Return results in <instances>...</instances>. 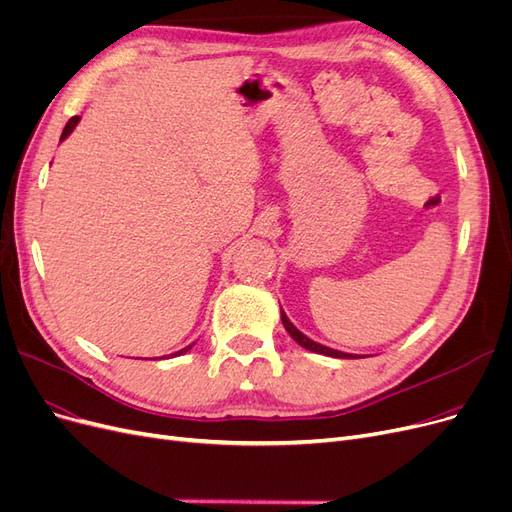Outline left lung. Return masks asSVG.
<instances>
[{"label":"left lung","instance_id":"left-lung-1","mask_svg":"<svg viewBox=\"0 0 512 512\" xmlns=\"http://www.w3.org/2000/svg\"><path fill=\"white\" fill-rule=\"evenodd\" d=\"M280 318H282V325H285V329L289 331V335L295 339V342L301 346V348H306V350H310V352H316V354H325V356H333V358H356L354 354H346V352H339V350H333V348H327V346H323V344H316L314 339H310V337H306L304 333H301L291 320L287 318V314H285V310L280 308Z\"/></svg>","mask_w":512,"mask_h":512}]
</instances>
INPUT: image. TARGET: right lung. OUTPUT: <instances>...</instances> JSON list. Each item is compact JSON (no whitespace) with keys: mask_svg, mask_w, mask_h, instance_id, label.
Returning a JSON list of instances; mask_svg holds the SVG:
<instances>
[{"mask_svg":"<svg viewBox=\"0 0 512 512\" xmlns=\"http://www.w3.org/2000/svg\"><path fill=\"white\" fill-rule=\"evenodd\" d=\"M78 122H80V118H78V116H73V118H71V120H69V122H67V126H65V130H63V135H61V141H63V139H67V137H69V135H71V130H73V128H75V126H78ZM192 346H194V344H192ZM192 346H187V348H183V350H179V352H175V354H173V356H179V354H185V352H187V350H192Z\"/></svg>","mask_w":512,"mask_h":512,"instance_id":"1","label":"right lung"}]
</instances>
